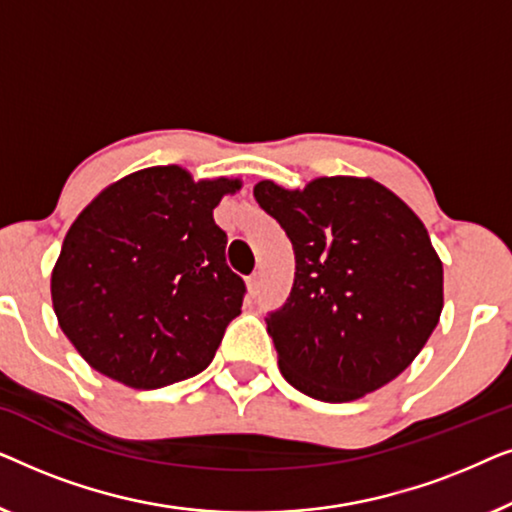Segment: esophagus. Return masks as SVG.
I'll use <instances>...</instances> for the list:
<instances>
[{"label": "esophagus", "instance_id": "1", "mask_svg": "<svg viewBox=\"0 0 512 512\" xmlns=\"http://www.w3.org/2000/svg\"><path fill=\"white\" fill-rule=\"evenodd\" d=\"M247 289L251 296H258V291H261V275H249L247 277Z\"/></svg>", "mask_w": 512, "mask_h": 512}]
</instances>
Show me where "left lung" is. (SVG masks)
Masks as SVG:
<instances>
[{
  "instance_id": "left-lung-1",
  "label": "left lung",
  "mask_w": 512,
  "mask_h": 512,
  "mask_svg": "<svg viewBox=\"0 0 512 512\" xmlns=\"http://www.w3.org/2000/svg\"><path fill=\"white\" fill-rule=\"evenodd\" d=\"M254 198L296 254L289 298L265 319L286 382L347 403L401 375L443 312V263L419 216L356 177H319L303 191L265 179Z\"/></svg>"
}]
</instances>
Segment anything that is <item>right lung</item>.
Returning a JSON list of instances; mask_svg holds the SVG:
<instances>
[{
  "label": "right lung",
  "mask_w": 512,
  "mask_h": 512,
  "mask_svg": "<svg viewBox=\"0 0 512 512\" xmlns=\"http://www.w3.org/2000/svg\"><path fill=\"white\" fill-rule=\"evenodd\" d=\"M240 186L193 181L179 165L146 167L76 216L51 296L62 333L97 373L160 389L212 363L247 291L214 223V207Z\"/></svg>",
  "instance_id": "obj_1"
}]
</instances>
